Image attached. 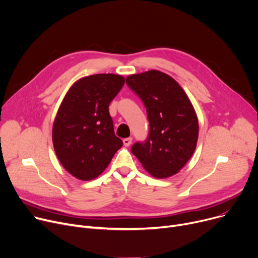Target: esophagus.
Here are the masks:
<instances>
[{
    "instance_id": "34e87169",
    "label": "esophagus",
    "mask_w": 258,
    "mask_h": 258,
    "mask_svg": "<svg viewBox=\"0 0 258 258\" xmlns=\"http://www.w3.org/2000/svg\"><path fill=\"white\" fill-rule=\"evenodd\" d=\"M123 143H124V145H125L126 147L130 146V145H131V143H132V138H127V139H124V140H123Z\"/></svg>"
}]
</instances>
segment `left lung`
I'll use <instances>...</instances> for the list:
<instances>
[{
	"label": "left lung",
	"mask_w": 258,
	"mask_h": 258,
	"mask_svg": "<svg viewBox=\"0 0 258 258\" xmlns=\"http://www.w3.org/2000/svg\"><path fill=\"white\" fill-rule=\"evenodd\" d=\"M126 83L143 101L150 125L147 140L135 143L131 152L152 176L175 175L192 156L199 135L188 97L172 77L156 70L128 76Z\"/></svg>",
	"instance_id": "obj_1"
}]
</instances>
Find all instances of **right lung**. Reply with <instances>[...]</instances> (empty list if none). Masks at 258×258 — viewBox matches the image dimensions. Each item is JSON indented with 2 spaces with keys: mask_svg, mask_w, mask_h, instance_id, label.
<instances>
[{
  "mask_svg": "<svg viewBox=\"0 0 258 258\" xmlns=\"http://www.w3.org/2000/svg\"><path fill=\"white\" fill-rule=\"evenodd\" d=\"M124 77L97 74L70 88L54 120L52 139L63 168L80 180L98 177L123 142L116 138L109 104L124 86Z\"/></svg>",
  "mask_w": 258,
  "mask_h": 258,
  "instance_id": "1",
  "label": "right lung"
}]
</instances>
